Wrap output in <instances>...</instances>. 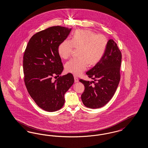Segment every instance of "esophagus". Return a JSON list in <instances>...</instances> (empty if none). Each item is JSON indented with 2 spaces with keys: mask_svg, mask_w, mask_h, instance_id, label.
<instances>
[{
  "mask_svg": "<svg viewBox=\"0 0 148 148\" xmlns=\"http://www.w3.org/2000/svg\"><path fill=\"white\" fill-rule=\"evenodd\" d=\"M74 81H75V83H77L79 82V79L76 76H74Z\"/></svg>",
  "mask_w": 148,
  "mask_h": 148,
  "instance_id": "obj_1",
  "label": "esophagus"
}]
</instances>
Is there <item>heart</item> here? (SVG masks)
I'll return each mask as SVG.
<instances>
[{"instance_id":"heart-1","label":"heart","mask_w":148,"mask_h":148,"mask_svg":"<svg viewBox=\"0 0 148 148\" xmlns=\"http://www.w3.org/2000/svg\"><path fill=\"white\" fill-rule=\"evenodd\" d=\"M108 44L105 36L96 34L90 30L79 29L74 32L71 40H65L58 47L61 58L67 59L71 56L74 48L79 49V58L70 60L65 64L66 71L75 75L82 74L89 64H96L102 58Z\"/></svg>"}]
</instances>
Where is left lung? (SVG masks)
<instances>
[{
	"label": "left lung",
	"mask_w": 148,
	"mask_h": 148,
	"mask_svg": "<svg viewBox=\"0 0 148 148\" xmlns=\"http://www.w3.org/2000/svg\"><path fill=\"white\" fill-rule=\"evenodd\" d=\"M121 61L122 53L117 43L112 39L109 40L102 58L86 73L94 81L79 80L85 86L81 98L85 106L99 108L112 99L120 81Z\"/></svg>",
	"instance_id": "obj_1"
}]
</instances>
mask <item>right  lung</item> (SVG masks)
I'll use <instances>...</instances> for the list:
<instances>
[{
	"label": "right lung",
	"instance_id": "add662e5",
	"mask_svg": "<svg viewBox=\"0 0 148 148\" xmlns=\"http://www.w3.org/2000/svg\"><path fill=\"white\" fill-rule=\"evenodd\" d=\"M71 30L57 26L41 31L32 36L24 52L25 84L36 103L46 111H56L63 106L64 94L74 82L71 73L53 80L63 71L58 47Z\"/></svg>",
	"mask_w": 148,
	"mask_h": 148
}]
</instances>
